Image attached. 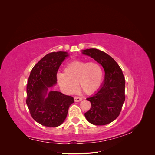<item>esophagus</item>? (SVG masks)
I'll use <instances>...</instances> for the list:
<instances>
[{"label":"esophagus","instance_id":"esophagus-1","mask_svg":"<svg viewBox=\"0 0 155 155\" xmlns=\"http://www.w3.org/2000/svg\"><path fill=\"white\" fill-rule=\"evenodd\" d=\"M82 100V98L81 97H78V96H76L74 97V101L76 102H78V101H80Z\"/></svg>","mask_w":155,"mask_h":155}]
</instances>
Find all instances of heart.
<instances>
[{"label": "heart", "instance_id": "heart-1", "mask_svg": "<svg viewBox=\"0 0 155 155\" xmlns=\"http://www.w3.org/2000/svg\"><path fill=\"white\" fill-rule=\"evenodd\" d=\"M64 73L57 76L60 87L67 93H73L79 88L87 94L95 92L104 79V70L96 61L77 60L70 62L64 68Z\"/></svg>", "mask_w": 155, "mask_h": 155}]
</instances>
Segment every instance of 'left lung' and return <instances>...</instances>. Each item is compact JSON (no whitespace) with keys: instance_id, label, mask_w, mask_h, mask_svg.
I'll return each mask as SVG.
<instances>
[{"instance_id":"8db88e82","label":"left lung","mask_w":155,"mask_h":155,"mask_svg":"<svg viewBox=\"0 0 155 155\" xmlns=\"http://www.w3.org/2000/svg\"><path fill=\"white\" fill-rule=\"evenodd\" d=\"M82 53L99 62L105 73L100 88L87 99L91 103V107L85 116L93 125H107L118 118L125 100L122 70L115 60L104 51L90 48L83 50Z\"/></svg>"}]
</instances>
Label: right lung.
Masks as SVG:
<instances>
[{"label":"right lung","mask_w":155,"mask_h":155,"mask_svg":"<svg viewBox=\"0 0 155 155\" xmlns=\"http://www.w3.org/2000/svg\"><path fill=\"white\" fill-rule=\"evenodd\" d=\"M68 55L66 51L46 54L32 68L26 87V104L31 117L37 123L48 127L61 125L67 118L72 96L48 89L57 83L58 69Z\"/></svg>","instance_id":"add662e5"}]
</instances>
